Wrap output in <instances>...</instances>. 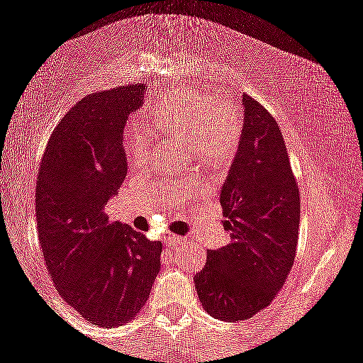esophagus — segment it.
<instances>
[{
  "instance_id": "1",
  "label": "esophagus",
  "mask_w": 363,
  "mask_h": 363,
  "mask_svg": "<svg viewBox=\"0 0 363 363\" xmlns=\"http://www.w3.org/2000/svg\"><path fill=\"white\" fill-rule=\"evenodd\" d=\"M184 237H179V235H169V237H165V240L164 242L165 244H169V246H178V244H182L184 242Z\"/></svg>"
}]
</instances>
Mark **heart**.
I'll use <instances>...</instances> for the list:
<instances>
[{
	"mask_svg": "<svg viewBox=\"0 0 363 363\" xmlns=\"http://www.w3.org/2000/svg\"><path fill=\"white\" fill-rule=\"evenodd\" d=\"M157 133L187 140L192 157L208 167H224L235 157L240 143V119L228 103H213L205 92H172L147 110ZM150 137L132 126L124 137V150L132 162L146 160Z\"/></svg>",
	"mask_w": 363,
	"mask_h": 363,
	"instance_id": "heart-1",
	"label": "heart"
}]
</instances>
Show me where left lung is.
I'll list each match as a JSON object with an SVG mask.
<instances>
[{"mask_svg": "<svg viewBox=\"0 0 363 363\" xmlns=\"http://www.w3.org/2000/svg\"><path fill=\"white\" fill-rule=\"evenodd\" d=\"M239 150L220 189L224 230L231 242L210 250L194 276L203 308L219 320L262 312L283 287L299 235V189L274 117L242 98Z\"/></svg>", "mask_w": 363, "mask_h": 363, "instance_id": "left-lung-1", "label": "left lung"}]
</instances>
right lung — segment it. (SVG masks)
<instances>
[{
    "label": "right lung",
    "mask_w": 363,
    "mask_h": 363,
    "mask_svg": "<svg viewBox=\"0 0 363 363\" xmlns=\"http://www.w3.org/2000/svg\"><path fill=\"white\" fill-rule=\"evenodd\" d=\"M146 85L96 92L72 106L51 133L35 191L37 231L55 287L96 326L133 319L160 271L162 242L110 223L128 162L123 130Z\"/></svg>",
    "instance_id": "obj_1"
}]
</instances>
